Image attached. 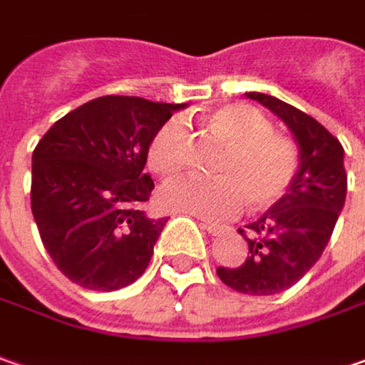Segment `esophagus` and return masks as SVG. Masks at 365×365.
Returning <instances> with one entry per match:
<instances>
[{
	"instance_id": "obj_1",
	"label": "esophagus",
	"mask_w": 365,
	"mask_h": 365,
	"mask_svg": "<svg viewBox=\"0 0 365 365\" xmlns=\"http://www.w3.org/2000/svg\"><path fill=\"white\" fill-rule=\"evenodd\" d=\"M200 225H202V229L208 230V232H210L212 237H216V235H220V232L225 230V227H222V225H218V222H208V220H202Z\"/></svg>"
}]
</instances>
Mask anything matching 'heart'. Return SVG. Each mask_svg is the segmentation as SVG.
Returning <instances> with one entry per match:
<instances>
[{
	"mask_svg": "<svg viewBox=\"0 0 365 365\" xmlns=\"http://www.w3.org/2000/svg\"><path fill=\"white\" fill-rule=\"evenodd\" d=\"M204 130L227 145L214 173L218 178H183L161 190V204L173 212L222 220L247 200L251 210L274 206L288 194L300 169V153L292 140L274 133L259 110L229 103L204 118ZM149 167L161 178H175L190 159V136L180 118L157 128L147 149Z\"/></svg>",
	"mask_w": 365,
	"mask_h": 365,
	"instance_id": "heart-1",
	"label": "heart"
}]
</instances>
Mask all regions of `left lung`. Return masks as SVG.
<instances>
[{
    "label": "left lung",
    "instance_id": "obj_1",
    "mask_svg": "<svg viewBox=\"0 0 365 365\" xmlns=\"http://www.w3.org/2000/svg\"><path fill=\"white\" fill-rule=\"evenodd\" d=\"M247 98L292 130L300 169L284 198L239 229L249 245L243 265L218 267L216 274L237 292L272 296L294 286L323 255L345 204L347 173L341 143L321 122L274 96L249 91Z\"/></svg>",
    "mask_w": 365,
    "mask_h": 365
}]
</instances>
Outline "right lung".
Returning a JSON list of instances; mask_svg holds the SVG:
<instances>
[{
    "mask_svg": "<svg viewBox=\"0 0 365 365\" xmlns=\"http://www.w3.org/2000/svg\"><path fill=\"white\" fill-rule=\"evenodd\" d=\"M183 103L102 96L56 120L32 153V214L55 265L81 288L112 292L145 274L167 218H149L143 173L159 126Z\"/></svg>",
    "mask_w": 365,
    "mask_h": 365,
    "instance_id": "right-lung-1",
    "label": "right lung"
}]
</instances>
